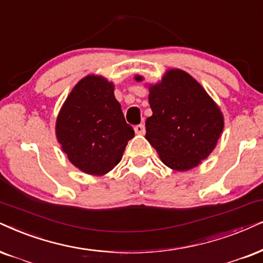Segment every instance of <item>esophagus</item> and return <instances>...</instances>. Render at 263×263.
<instances>
[{"mask_svg":"<svg viewBox=\"0 0 263 263\" xmlns=\"http://www.w3.org/2000/svg\"><path fill=\"white\" fill-rule=\"evenodd\" d=\"M135 132L137 135H144V132H145V127H144V125H137V126H135Z\"/></svg>","mask_w":263,"mask_h":263,"instance_id":"obj_1","label":"esophagus"}]
</instances>
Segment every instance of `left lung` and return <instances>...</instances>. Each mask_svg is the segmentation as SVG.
<instances>
[{"label": "left lung", "instance_id": "obj_1", "mask_svg": "<svg viewBox=\"0 0 263 263\" xmlns=\"http://www.w3.org/2000/svg\"><path fill=\"white\" fill-rule=\"evenodd\" d=\"M136 81H143L141 75ZM153 115L145 120V138L175 171L197 167L214 151L224 119L205 88L181 69H167L160 81L147 84Z\"/></svg>", "mask_w": 263, "mask_h": 263}]
</instances>
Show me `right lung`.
Wrapping results in <instances>:
<instances>
[{
	"mask_svg": "<svg viewBox=\"0 0 263 263\" xmlns=\"http://www.w3.org/2000/svg\"><path fill=\"white\" fill-rule=\"evenodd\" d=\"M55 136L76 168L103 176L121 161L135 131L126 124L114 96V84L104 76L91 74L80 80L63 103Z\"/></svg>",
	"mask_w": 263,
	"mask_h": 263,
	"instance_id": "1",
	"label": "right lung"
}]
</instances>
